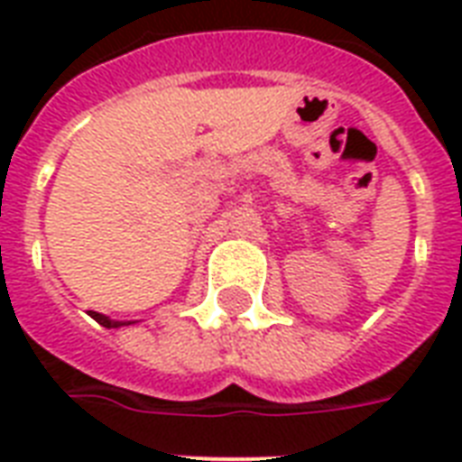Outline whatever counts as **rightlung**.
I'll return each mask as SVG.
<instances>
[{
    "label": "right lung",
    "mask_w": 462,
    "mask_h": 462,
    "mask_svg": "<svg viewBox=\"0 0 462 462\" xmlns=\"http://www.w3.org/2000/svg\"><path fill=\"white\" fill-rule=\"evenodd\" d=\"M88 316L94 318L96 323H101L103 328H120V325H130V323H123V320H110L108 316H103V313H96V310H88Z\"/></svg>",
    "instance_id": "add662e5"
}]
</instances>
